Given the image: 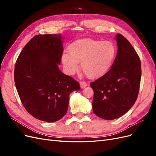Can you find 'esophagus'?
Instances as JSON below:
<instances>
[{
    "instance_id": "34e87169",
    "label": "esophagus",
    "mask_w": 156,
    "mask_h": 156,
    "mask_svg": "<svg viewBox=\"0 0 156 156\" xmlns=\"http://www.w3.org/2000/svg\"><path fill=\"white\" fill-rule=\"evenodd\" d=\"M79 84H80V86H81V88H84V87H86L87 86V83L85 81H80Z\"/></svg>"
}]
</instances>
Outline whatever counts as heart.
<instances>
[{
  "label": "heart",
  "instance_id": "obj_1",
  "mask_svg": "<svg viewBox=\"0 0 156 156\" xmlns=\"http://www.w3.org/2000/svg\"><path fill=\"white\" fill-rule=\"evenodd\" d=\"M68 54L62 55L63 67L68 75H73L79 68L90 78H97L109 69L116 56V48L112 42L83 39L73 42L68 48Z\"/></svg>",
  "mask_w": 156,
  "mask_h": 156
}]
</instances>
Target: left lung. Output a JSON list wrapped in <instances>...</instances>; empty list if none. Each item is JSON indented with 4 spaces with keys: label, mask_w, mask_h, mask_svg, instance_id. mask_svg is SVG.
I'll list each match as a JSON object with an SVG mask.
<instances>
[{
    "label": "left lung",
    "mask_w": 156,
    "mask_h": 156,
    "mask_svg": "<svg viewBox=\"0 0 156 156\" xmlns=\"http://www.w3.org/2000/svg\"><path fill=\"white\" fill-rule=\"evenodd\" d=\"M116 39L118 52L111 68L90 83L93 111L105 120L118 119L130 109L137 99L140 84L138 54L124 36L118 34Z\"/></svg>",
    "instance_id": "1"
}]
</instances>
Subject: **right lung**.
<instances>
[{"label": "right lung", "instance_id": "add662e5", "mask_svg": "<svg viewBox=\"0 0 156 156\" xmlns=\"http://www.w3.org/2000/svg\"><path fill=\"white\" fill-rule=\"evenodd\" d=\"M60 35L39 34L28 42L16 60L14 80L22 104L35 119L58 121L66 114L70 93L79 83L59 69L63 53Z\"/></svg>", "mask_w": 156, "mask_h": 156}]
</instances>
